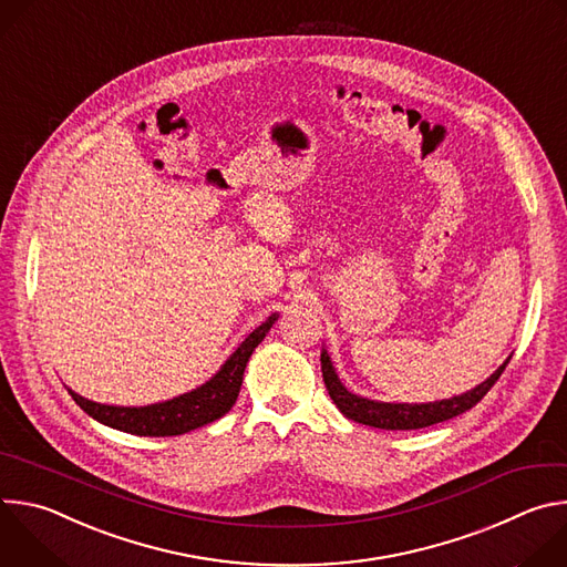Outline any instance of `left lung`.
<instances>
[{"instance_id":"obj_1","label":"left lung","mask_w":567,"mask_h":567,"mask_svg":"<svg viewBox=\"0 0 567 567\" xmlns=\"http://www.w3.org/2000/svg\"><path fill=\"white\" fill-rule=\"evenodd\" d=\"M512 359V357H509ZM509 359L480 385L473 390L442 399V401H429V403H385V401H372L359 394H352L339 379L330 354L322 350L320 352V370H322V381H326V388L337 403V409L352 422L383 429V431H415V429H426L446 420H453L468 409H473L475 403L492 390V385L501 379L503 370L507 368Z\"/></svg>"}]
</instances>
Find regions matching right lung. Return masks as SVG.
<instances>
[{
  "label": "right lung",
  "mask_w": 567,
  "mask_h": 567,
  "mask_svg": "<svg viewBox=\"0 0 567 567\" xmlns=\"http://www.w3.org/2000/svg\"><path fill=\"white\" fill-rule=\"evenodd\" d=\"M276 318L278 313H271L260 328H256L245 341H241L239 348L217 370V374L210 377V381L171 401L152 403V406H141V409H127V406H107V403L90 401L85 396L75 394L73 390H69V394L90 417L116 431L143 435V437L184 435L188 431H195L199 426H206L224 417L233 409V403L239 394L241 377H245V368L254 350L262 343L267 332L274 328Z\"/></svg>",
  "instance_id": "right-lung-1"
}]
</instances>
